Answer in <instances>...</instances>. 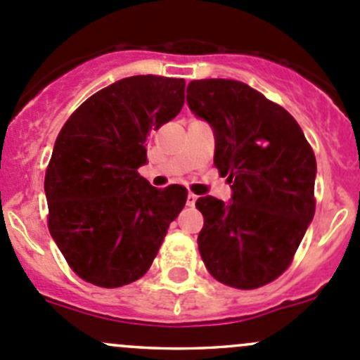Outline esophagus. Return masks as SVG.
Returning <instances> with one entry per match:
<instances>
[{"label": "esophagus", "mask_w": 360, "mask_h": 360, "mask_svg": "<svg viewBox=\"0 0 360 360\" xmlns=\"http://www.w3.org/2000/svg\"><path fill=\"white\" fill-rule=\"evenodd\" d=\"M195 201H198V195L192 194V192H188V195H187V206H194Z\"/></svg>", "instance_id": "obj_1"}]
</instances>
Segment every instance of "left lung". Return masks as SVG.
I'll use <instances>...</instances> for the list:
<instances>
[{
  "label": "left lung",
  "instance_id": "obj_1",
  "mask_svg": "<svg viewBox=\"0 0 360 360\" xmlns=\"http://www.w3.org/2000/svg\"><path fill=\"white\" fill-rule=\"evenodd\" d=\"M187 103L213 127V162L233 184V201H195L202 262L224 285H268L292 264L315 215L313 148L285 108L243 82L192 80Z\"/></svg>",
  "mask_w": 360,
  "mask_h": 360
}]
</instances>
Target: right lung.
<instances>
[{
	"label": "right lung",
	"mask_w": 360,
	"mask_h": 360,
	"mask_svg": "<svg viewBox=\"0 0 360 360\" xmlns=\"http://www.w3.org/2000/svg\"><path fill=\"white\" fill-rule=\"evenodd\" d=\"M184 78L127 77L85 99L60 129L45 172L49 231L68 266L92 285L136 282L187 201L138 173L145 141L180 113Z\"/></svg>",
	"instance_id": "right-lung-1"
}]
</instances>
